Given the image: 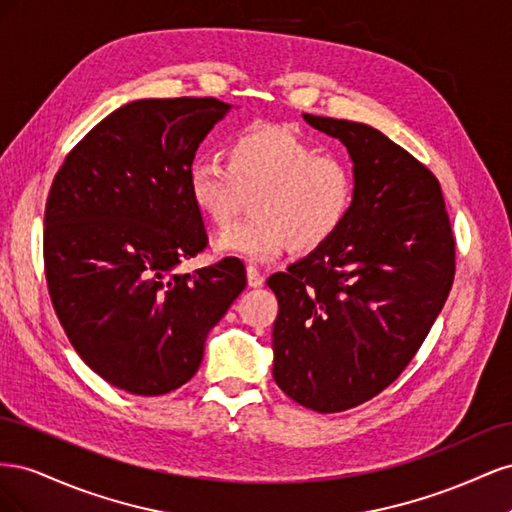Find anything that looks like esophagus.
Segmentation results:
<instances>
[{
  "label": "esophagus",
  "instance_id": "1",
  "mask_svg": "<svg viewBox=\"0 0 512 512\" xmlns=\"http://www.w3.org/2000/svg\"><path fill=\"white\" fill-rule=\"evenodd\" d=\"M247 284H250L252 288H260L262 284H265V275H262L256 267H247Z\"/></svg>",
  "mask_w": 512,
  "mask_h": 512
}]
</instances>
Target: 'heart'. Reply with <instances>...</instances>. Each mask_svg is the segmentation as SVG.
<instances>
[{
  "instance_id": "1",
  "label": "heart",
  "mask_w": 512,
  "mask_h": 512,
  "mask_svg": "<svg viewBox=\"0 0 512 512\" xmlns=\"http://www.w3.org/2000/svg\"><path fill=\"white\" fill-rule=\"evenodd\" d=\"M196 209L228 226L254 196V218L220 232L215 247L250 262H269L294 245L314 252L329 243L356 200L352 166L286 123H252L226 145V164L196 160L188 170Z\"/></svg>"
}]
</instances>
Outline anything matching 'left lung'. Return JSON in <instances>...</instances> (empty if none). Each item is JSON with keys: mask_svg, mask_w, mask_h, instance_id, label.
Masks as SVG:
<instances>
[{"mask_svg": "<svg viewBox=\"0 0 512 512\" xmlns=\"http://www.w3.org/2000/svg\"><path fill=\"white\" fill-rule=\"evenodd\" d=\"M348 147L356 200L337 235L267 284L277 297L273 378L320 414L361 406L393 384L455 280L440 181L365 123L303 115Z\"/></svg>", "mask_w": 512, "mask_h": 512, "instance_id": "8db88e82", "label": "left lung"}]
</instances>
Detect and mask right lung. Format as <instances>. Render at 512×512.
<instances>
[{"label":"right lung","mask_w":512,"mask_h":512,"mask_svg":"<svg viewBox=\"0 0 512 512\" xmlns=\"http://www.w3.org/2000/svg\"><path fill=\"white\" fill-rule=\"evenodd\" d=\"M230 111L218 98H149L91 128L44 209V273L70 344L100 378L164 395L200 367L209 331L243 292L239 258L179 275L207 247L188 170Z\"/></svg>","instance_id":"obj_1"}]
</instances>
